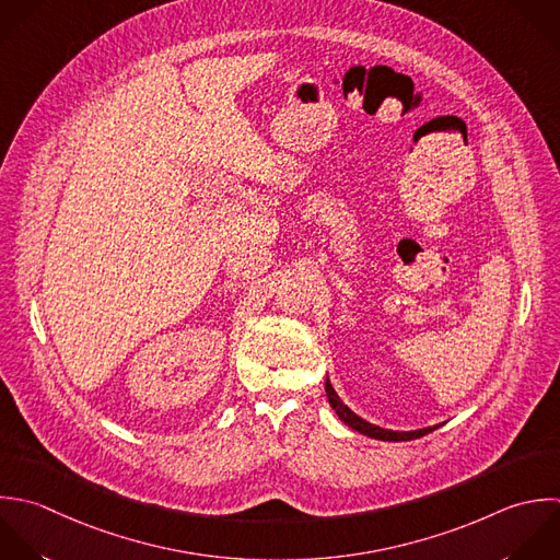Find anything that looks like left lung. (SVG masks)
Returning a JSON list of instances; mask_svg holds the SVG:
<instances>
[{
	"mask_svg": "<svg viewBox=\"0 0 560 560\" xmlns=\"http://www.w3.org/2000/svg\"><path fill=\"white\" fill-rule=\"evenodd\" d=\"M325 393H327V399H329L331 408H334L336 415L340 417V421H345L351 430H355V432H360V434H364V436L377 439V441H393V443H397V441H415V439H421V436H425V434H430V432H434V430L439 428V425H434V428H423V430H412V432H393V430H384V428H380V425H373V423L364 421V419L358 417L353 410H349V408L342 404V399L338 397V393L334 390L329 377H327V382H325Z\"/></svg>",
	"mask_w": 560,
	"mask_h": 560,
	"instance_id": "1",
	"label": "left lung"
}]
</instances>
